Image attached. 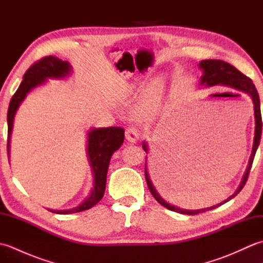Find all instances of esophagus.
I'll list each match as a JSON object with an SVG mask.
<instances>
[{"instance_id":"esophagus-1","label":"esophagus","mask_w":263,"mask_h":263,"mask_svg":"<svg viewBox=\"0 0 263 263\" xmlns=\"http://www.w3.org/2000/svg\"><path fill=\"white\" fill-rule=\"evenodd\" d=\"M141 135H140V131L138 130L137 127H128L126 128L125 131V138L127 141H130L132 143H136L139 139H140Z\"/></svg>"}]
</instances>
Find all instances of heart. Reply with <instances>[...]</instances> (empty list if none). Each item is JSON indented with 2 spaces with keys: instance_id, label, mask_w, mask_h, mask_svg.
<instances>
[{
  "instance_id": "b5f03b06",
  "label": "heart",
  "mask_w": 263,
  "mask_h": 263,
  "mask_svg": "<svg viewBox=\"0 0 263 263\" xmlns=\"http://www.w3.org/2000/svg\"><path fill=\"white\" fill-rule=\"evenodd\" d=\"M165 90V79L164 77H157L150 82L149 89H148V96H147V103H146V110L148 113L153 111L154 108L157 106L158 100L163 96Z\"/></svg>"
}]
</instances>
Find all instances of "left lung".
Listing matches in <instances>:
<instances>
[{
	"label": "left lung",
	"mask_w": 263,
	"mask_h": 263,
	"mask_svg": "<svg viewBox=\"0 0 263 263\" xmlns=\"http://www.w3.org/2000/svg\"><path fill=\"white\" fill-rule=\"evenodd\" d=\"M198 65H199L200 70L202 71V76H201V78H200L199 86L205 87V88L206 87H214V86H225V87H228V88L236 89V90H238V91H242L244 93L249 95L251 100H252V103H253L255 128H254V139H253L252 153H251L247 171H245V173H244V175L242 177V181H241V183H239L238 187L236 189V191L234 192L230 198H227L226 200H224L220 203L210 206V208L197 209V210H186V209L177 208V206L167 202L165 199L161 198V195L158 193V191L156 190L152 180H150L148 168H147V156H146V167H144V175H146V181H147V184H148V187L150 190V192H152V194L154 195V198L157 200L161 205H164L165 208L170 209L172 211L178 212V214L190 215V216L198 215V214H200V212H204V211L215 209V208H217V206H219L221 204L228 202V201L232 200L234 197H236V195L239 192H241V190L243 189V186L245 185V183H247V181H248L249 173H250V170H251V166H252V163H253L256 149H258L259 144H260L261 132H262L260 98H259V93H258V91H256V88L254 86V83L252 82V80H251L249 77L241 73V72H239L236 68H234L233 65H231L230 63H227V62H224V61H221V60H203V61H200V63ZM142 148H143L144 152L148 154V144H147L146 141L142 143Z\"/></svg>",
	"instance_id": "left-lung-1"
}]
</instances>
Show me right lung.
Instances as JSON below:
<instances>
[{"instance_id":"right-lung-1","label":"right lung","mask_w":263,"mask_h":263,"mask_svg":"<svg viewBox=\"0 0 263 263\" xmlns=\"http://www.w3.org/2000/svg\"><path fill=\"white\" fill-rule=\"evenodd\" d=\"M72 66L68 61H62L55 57H46L31 65L24 76L18 90L11 99L8 110V155L10 158V141L13 130L16 111L26 99L27 95L33 89L45 85L48 79H65L71 76ZM124 141V130L119 126L92 127L87 133V158L92 172V189L85 200L71 209L51 210L55 214L68 215L91 208L102 200L106 189V177L109 161L117 149Z\"/></svg>"}]
</instances>
